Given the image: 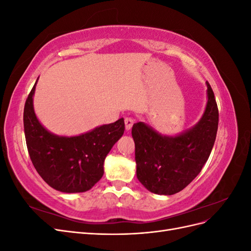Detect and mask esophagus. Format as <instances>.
Listing matches in <instances>:
<instances>
[{
    "instance_id": "34e87169",
    "label": "esophagus",
    "mask_w": 251,
    "mask_h": 251,
    "mask_svg": "<svg viewBox=\"0 0 251 251\" xmlns=\"http://www.w3.org/2000/svg\"><path fill=\"white\" fill-rule=\"evenodd\" d=\"M125 124H126V130H130V128L133 126L134 125V120L131 117H126L125 119Z\"/></svg>"
}]
</instances>
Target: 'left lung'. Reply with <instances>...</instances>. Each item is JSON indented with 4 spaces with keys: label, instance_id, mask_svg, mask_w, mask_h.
Here are the masks:
<instances>
[{
    "label": "left lung",
    "instance_id": "8db88e82",
    "mask_svg": "<svg viewBox=\"0 0 251 251\" xmlns=\"http://www.w3.org/2000/svg\"><path fill=\"white\" fill-rule=\"evenodd\" d=\"M207 104L195 126L177 136H162L143 123L134 124L136 175L148 191L174 195L198 176L215 144L219 111L208 81Z\"/></svg>",
    "mask_w": 251,
    "mask_h": 251
}]
</instances>
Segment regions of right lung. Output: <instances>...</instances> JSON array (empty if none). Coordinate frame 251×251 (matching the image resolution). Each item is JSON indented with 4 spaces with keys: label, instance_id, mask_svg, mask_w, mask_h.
Here are the masks:
<instances>
[{
    "label": "right lung",
    "instance_id": "right-lung-1",
    "mask_svg": "<svg viewBox=\"0 0 251 251\" xmlns=\"http://www.w3.org/2000/svg\"><path fill=\"white\" fill-rule=\"evenodd\" d=\"M32 90L24 108V131L28 153L36 172L47 184L63 193H83L103 175V162L125 132V120L103 125L73 137L48 132L33 110Z\"/></svg>",
    "mask_w": 251,
    "mask_h": 251
}]
</instances>
